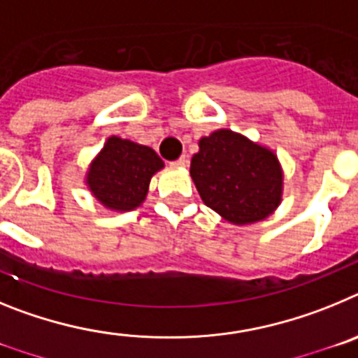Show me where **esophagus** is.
<instances>
[{
	"instance_id": "obj_1",
	"label": "esophagus",
	"mask_w": 358,
	"mask_h": 358,
	"mask_svg": "<svg viewBox=\"0 0 358 358\" xmlns=\"http://www.w3.org/2000/svg\"><path fill=\"white\" fill-rule=\"evenodd\" d=\"M170 164H172V166H186V164H188V156H181L179 159L172 161Z\"/></svg>"
}]
</instances>
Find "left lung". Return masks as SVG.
<instances>
[{
  "mask_svg": "<svg viewBox=\"0 0 358 358\" xmlns=\"http://www.w3.org/2000/svg\"><path fill=\"white\" fill-rule=\"evenodd\" d=\"M189 173L204 204L233 224L264 220L281 201L278 157L226 129L199 141Z\"/></svg>",
  "mask_w": 358,
  "mask_h": 358,
  "instance_id": "left-lung-1",
  "label": "left lung"
}]
</instances>
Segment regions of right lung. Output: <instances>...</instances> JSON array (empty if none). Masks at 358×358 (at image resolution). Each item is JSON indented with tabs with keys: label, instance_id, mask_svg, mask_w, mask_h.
I'll use <instances>...</instances> for the list:
<instances>
[{
	"label": "right lung",
	"instance_id": "obj_1",
	"mask_svg": "<svg viewBox=\"0 0 358 358\" xmlns=\"http://www.w3.org/2000/svg\"><path fill=\"white\" fill-rule=\"evenodd\" d=\"M161 169L152 148L113 136L91 164L87 185L103 206L129 211L143 202L150 177Z\"/></svg>",
	"mask_w": 358,
	"mask_h": 358
}]
</instances>
